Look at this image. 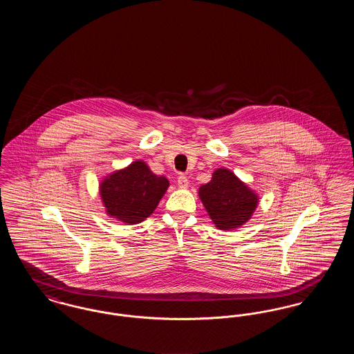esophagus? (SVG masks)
<instances>
[{
	"label": "esophagus",
	"mask_w": 354,
	"mask_h": 354,
	"mask_svg": "<svg viewBox=\"0 0 354 354\" xmlns=\"http://www.w3.org/2000/svg\"><path fill=\"white\" fill-rule=\"evenodd\" d=\"M188 178L183 175V174H180L179 176H178V185L180 187V188H187L188 187Z\"/></svg>",
	"instance_id": "esophagus-1"
}]
</instances>
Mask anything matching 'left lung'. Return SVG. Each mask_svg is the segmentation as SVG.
I'll return each mask as SVG.
<instances>
[{"mask_svg":"<svg viewBox=\"0 0 354 354\" xmlns=\"http://www.w3.org/2000/svg\"><path fill=\"white\" fill-rule=\"evenodd\" d=\"M203 204L219 230H232L251 219L257 195L230 169H216L209 183L199 188Z\"/></svg>","mask_w":354,"mask_h":354,"instance_id":"1","label":"left lung"}]
</instances>
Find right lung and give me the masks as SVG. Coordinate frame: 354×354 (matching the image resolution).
Segmentation results:
<instances>
[{
	"instance_id": "right-lung-1",
	"label": "right lung",
	"mask_w": 354,
	"mask_h": 354,
	"mask_svg": "<svg viewBox=\"0 0 354 354\" xmlns=\"http://www.w3.org/2000/svg\"><path fill=\"white\" fill-rule=\"evenodd\" d=\"M169 185L165 176L152 174L145 162L136 160L102 180V202L107 215L138 224L151 215Z\"/></svg>"
}]
</instances>
